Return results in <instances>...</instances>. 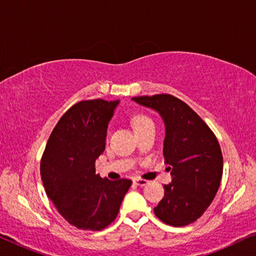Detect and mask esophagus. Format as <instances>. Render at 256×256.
I'll list each match as a JSON object with an SVG mask.
<instances>
[{
    "label": "esophagus",
    "mask_w": 256,
    "mask_h": 256,
    "mask_svg": "<svg viewBox=\"0 0 256 256\" xmlns=\"http://www.w3.org/2000/svg\"><path fill=\"white\" fill-rule=\"evenodd\" d=\"M134 183H135L136 185H138V186H144V185L148 184L149 182L146 180H142V178H135Z\"/></svg>",
    "instance_id": "1"
}]
</instances>
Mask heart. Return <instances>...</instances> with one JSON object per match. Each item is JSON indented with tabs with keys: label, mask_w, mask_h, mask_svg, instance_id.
<instances>
[{
	"label": "heart",
	"mask_w": 256,
	"mask_h": 256,
	"mask_svg": "<svg viewBox=\"0 0 256 256\" xmlns=\"http://www.w3.org/2000/svg\"><path fill=\"white\" fill-rule=\"evenodd\" d=\"M152 124V120L149 116H146V114H136L132 116V124L134 128L143 127V126Z\"/></svg>",
	"instance_id": "obj_1"
}]
</instances>
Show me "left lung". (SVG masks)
<instances>
[{"label":"left lung","instance_id":"left-lung-1","mask_svg":"<svg viewBox=\"0 0 256 256\" xmlns=\"http://www.w3.org/2000/svg\"><path fill=\"white\" fill-rule=\"evenodd\" d=\"M155 110L166 124L163 154L172 183L154 208L164 224L186 226L200 218L214 199L222 177V154L214 132L192 108L171 94L135 96Z\"/></svg>","mask_w":256,"mask_h":256}]
</instances>
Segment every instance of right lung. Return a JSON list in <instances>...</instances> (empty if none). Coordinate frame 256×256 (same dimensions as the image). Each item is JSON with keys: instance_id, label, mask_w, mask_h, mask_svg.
<instances>
[{"instance_id": "obj_1", "label": "right lung", "mask_w": 256, "mask_h": 256, "mask_svg": "<svg viewBox=\"0 0 256 256\" xmlns=\"http://www.w3.org/2000/svg\"><path fill=\"white\" fill-rule=\"evenodd\" d=\"M118 101H79L60 118L40 160L48 197L62 218L79 230H101L118 216L132 180L96 174L107 124Z\"/></svg>"}]
</instances>
